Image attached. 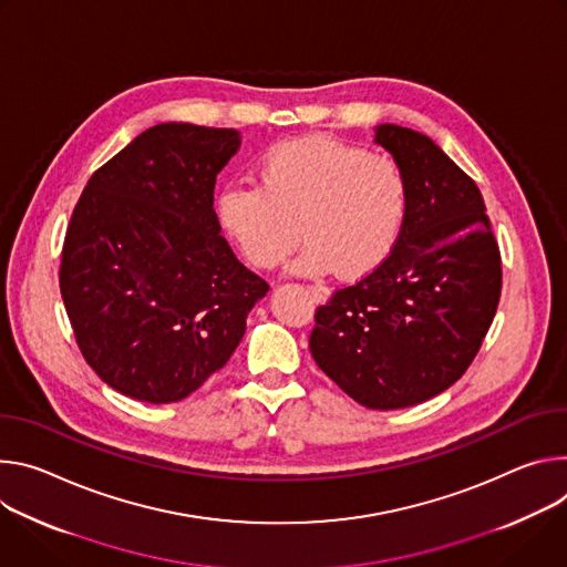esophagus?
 I'll return each instance as SVG.
<instances>
[{"instance_id":"obj_1","label":"esophagus","mask_w":567,"mask_h":567,"mask_svg":"<svg viewBox=\"0 0 567 567\" xmlns=\"http://www.w3.org/2000/svg\"><path fill=\"white\" fill-rule=\"evenodd\" d=\"M308 292L312 295V299H316L318 303H327V299H329V288L327 286H322V284H312V286H308Z\"/></svg>"}]
</instances>
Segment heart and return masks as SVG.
<instances>
[{"label":"heart","instance_id":"b5f03b06","mask_svg":"<svg viewBox=\"0 0 567 567\" xmlns=\"http://www.w3.org/2000/svg\"><path fill=\"white\" fill-rule=\"evenodd\" d=\"M255 184H227L216 216L240 255L259 270L279 266L301 238L295 275L360 279L381 268L405 229L412 186L390 155L331 135L272 144L257 159Z\"/></svg>","mask_w":567,"mask_h":567}]
</instances>
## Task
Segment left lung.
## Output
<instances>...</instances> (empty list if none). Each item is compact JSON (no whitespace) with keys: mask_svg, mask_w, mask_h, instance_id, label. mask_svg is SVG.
Instances as JSON below:
<instances>
[{"mask_svg":"<svg viewBox=\"0 0 567 567\" xmlns=\"http://www.w3.org/2000/svg\"><path fill=\"white\" fill-rule=\"evenodd\" d=\"M412 207L390 259L316 310L310 353L355 403L399 410L462 379L495 318L502 264L477 184L430 137L383 123Z\"/></svg>","mask_w":567,"mask_h":567,"instance_id":"left-lung-1","label":"left lung"}]
</instances>
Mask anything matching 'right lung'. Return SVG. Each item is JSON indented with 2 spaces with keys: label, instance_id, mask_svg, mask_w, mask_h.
<instances>
[{
  "label": "right lung",
  "instance_id": "1",
  "mask_svg": "<svg viewBox=\"0 0 567 567\" xmlns=\"http://www.w3.org/2000/svg\"><path fill=\"white\" fill-rule=\"evenodd\" d=\"M240 133L159 123L105 162L72 214L60 295L87 364L112 390L175 403L225 367L268 284L214 212Z\"/></svg>",
  "mask_w": 567,
  "mask_h": 567
}]
</instances>
